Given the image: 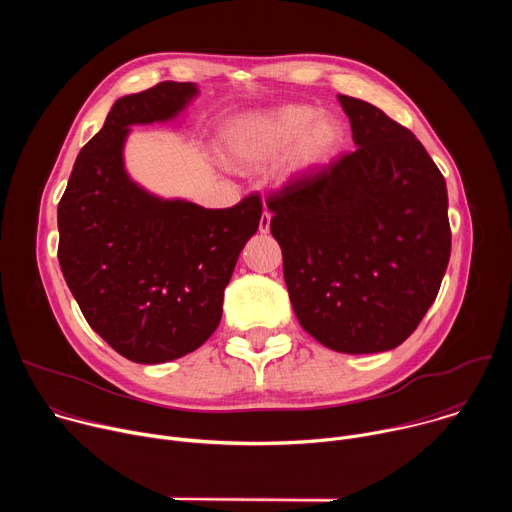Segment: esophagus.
Instances as JSON below:
<instances>
[{
  "mask_svg": "<svg viewBox=\"0 0 512 512\" xmlns=\"http://www.w3.org/2000/svg\"><path fill=\"white\" fill-rule=\"evenodd\" d=\"M269 225H271V214L265 210V212L261 214V221H259V231H261V233H267V231H269Z\"/></svg>",
  "mask_w": 512,
  "mask_h": 512,
  "instance_id": "1",
  "label": "esophagus"
}]
</instances>
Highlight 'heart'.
I'll return each mask as SVG.
<instances>
[{
  "mask_svg": "<svg viewBox=\"0 0 512 512\" xmlns=\"http://www.w3.org/2000/svg\"><path fill=\"white\" fill-rule=\"evenodd\" d=\"M342 133L334 117H320L308 105H287L237 121L227 133V156L237 166H259L291 145L283 174L302 176L334 156Z\"/></svg>",
  "mask_w": 512,
  "mask_h": 512,
  "instance_id": "b5f03b06",
  "label": "heart"
}]
</instances>
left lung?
Masks as SVG:
<instances>
[{"label":"left lung","mask_w":512,"mask_h":512,"mask_svg":"<svg viewBox=\"0 0 512 512\" xmlns=\"http://www.w3.org/2000/svg\"><path fill=\"white\" fill-rule=\"evenodd\" d=\"M356 150L289 178L265 202L302 328L346 354L405 342L440 291L448 190L421 141L379 107L338 95Z\"/></svg>","instance_id":"8db88e82"}]
</instances>
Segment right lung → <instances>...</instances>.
<instances>
[{
  "label": "right lung",
  "mask_w": 512,
  "mask_h": 512,
  "mask_svg": "<svg viewBox=\"0 0 512 512\" xmlns=\"http://www.w3.org/2000/svg\"><path fill=\"white\" fill-rule=\"evenodd\" d=\"M194 95L192 83L166 81L121 97L58 202V263L72 296L89 326L139 364L180 358L210 338L261 221L257 192L231 208H202L160 200L127 178L129 125L172 119Z\"/></svg>",
  "instance_id": "right-lung-1"
}]
</instances>
